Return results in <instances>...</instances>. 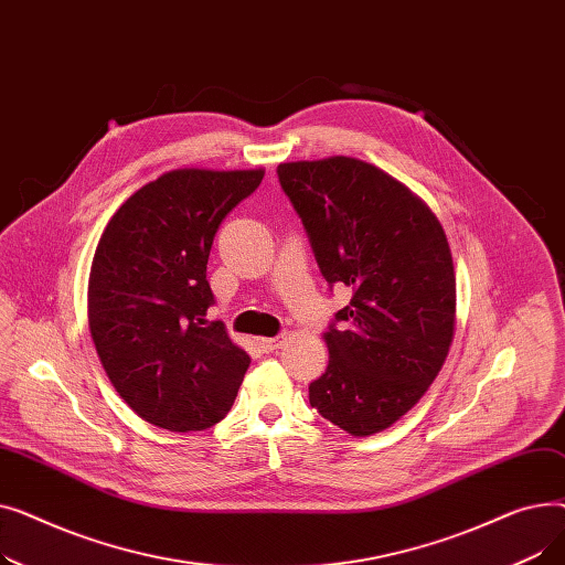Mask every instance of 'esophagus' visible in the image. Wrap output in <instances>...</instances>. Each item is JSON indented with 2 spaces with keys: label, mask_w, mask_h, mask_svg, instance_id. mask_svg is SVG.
Wrapping results in <instances>:
<instances>
[{
  "label": "esophagus",
  "mask_w": 565,
  "mask_h": 565,
  "mask_svg": "<svg viewBox=\"0 0 565 565\" xmlns=\"http://www.w3.org/2000/svg\"><path fill=\"white\" fill-rule=\"evenodd\" d=\"M281 343H284V337H265V339H258V345H260L265 352L277 350Z\"/></svg>",
  "instance_id": "34e87169"
}]
</instances>
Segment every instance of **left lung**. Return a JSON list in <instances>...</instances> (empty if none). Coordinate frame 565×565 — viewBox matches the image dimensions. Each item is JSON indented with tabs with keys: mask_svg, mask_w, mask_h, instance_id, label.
<instances>
[{
	"mask_svg": "<svg viewBox=\"0 0 565 565\" xmlns=\"http://www.w3.org/2000/svg\"><path fill=\"white\" fill-rule=\"evenodd\" d=\"M279 185L320 275L352 288L324 341L309 403L350 435L390 428L437 377L454 341L456 275L441 224L390 173L354 158L284 162Z\"/></svg>",
	"mask_w": 565,
	"mask_h": 565,
	"instance_id": "1",
	"label": "left lung"
}]
</instances>
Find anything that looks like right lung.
Wrapping results in <instances>:
<instances>
[{
  "label": "right lung",
  "mask_w": 565,
  "mask_h": 565,
  "mask_svg": "<svg viewBox=\"0 0 565 565\" xmlns=\"http://www.w3.org/2000/svg\"><path fill=\"white\" fill-rule=\"evenodd\" d=\"M263 169H175L109 220L88 275V328L114 390L148 424L205 430L226 417L249 354L207 322L215 233Z\"/></svg>",
  "instance_id": "obj_1"
}]
</instances>
